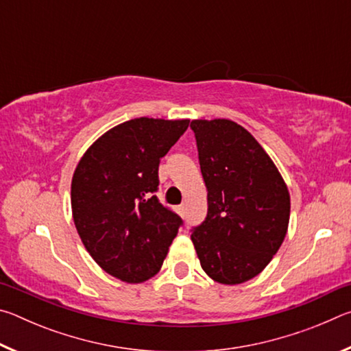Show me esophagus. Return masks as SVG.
<instances>
[{"label":"esophagus","mask_w":351,"mask_h":351,"mask_svg":"<svg viewBox=\"0 0 351 351\" xmlns=\"http://www.w3.org/2000/svg\"><path fill=\"white\" fill-rule=\"evenodd\" d=\"M176 210H178V213H180L181 217H184V212H186V207H184V204H181V206L176 207Z\"/></svg>","instance_id":"obj_1"}]
</instances>
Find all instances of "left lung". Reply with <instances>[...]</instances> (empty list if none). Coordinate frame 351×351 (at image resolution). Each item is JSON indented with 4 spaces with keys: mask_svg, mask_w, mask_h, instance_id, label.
<instances>
[{
    "mask_svg": "<svg viewBox=\"0 0 351 351\" xmlns=\"http://www.w3.org/2000/svg\"><path fill=\"white\" fill-rule=\"evenodd\" d=\"M207 189V217L190 239L213 280L258 276L282 246L291 201L280 171L254 136L229 119L190 123Z\"/></svg>",
    "mask_w": 351,
    "mask_h": 351,
    "instance_id": "left-lung-1",
    "label": "left lung"
}]
</instances>
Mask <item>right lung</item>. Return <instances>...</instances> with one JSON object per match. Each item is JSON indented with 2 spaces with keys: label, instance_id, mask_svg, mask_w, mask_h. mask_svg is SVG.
Segmentation results:
<instances>
[{
  "label": "right lung",
  "instance_id": "obj_1",
  "mask_svg": "<svg viewBox=\"0 0 351 351\" xmlns=\"http://www.w3.org/2000/svg\"><path fill=\"white\" fill-rule=\"evenodd\" d=\"M189 122L132 119L100 136L77 164L71 182L75 229L94 261L122 282L158 274L182 224L154 192L161 158Z\"/></svg>",
  "mask_w": 351,
  "mask_h": 351
}]
</instances>
